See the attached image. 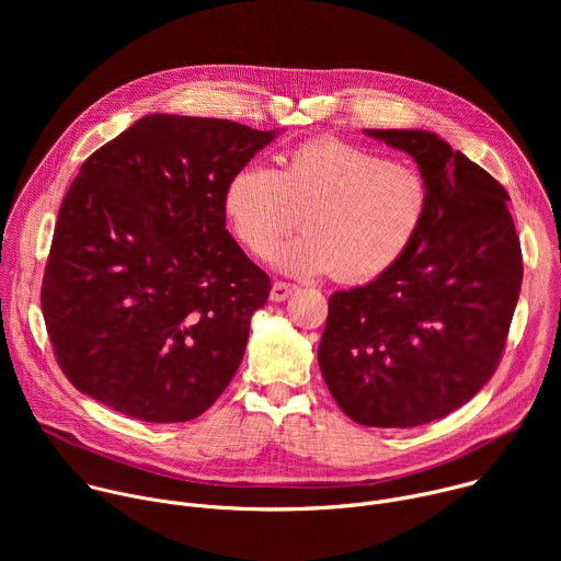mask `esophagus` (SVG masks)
<instances>
[{"mask_svg":"<svg viewBox=\"0 0 561 561\" xmlns=\"http://www.w3.org/2000/svg\"><path fill=\"white\" fill-rule=\"evenodd\" d=\"M295 286L293 284H286V282H275L273 288H271V301H284L293 295Z\"/></svg>","mask_w":561,"mask_h":561,"instance_id":"1","label":"esophagus"}]
</instances>
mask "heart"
Here are the masks:
<instances>
[{
    "instance_id": "1",
    "label": "heart",
    "mask_w": 561,
    "mask_h": 561,
    "mask_svg": "<svg viewBox=\"0 0 561 561\" xmlns=\"http://www.w3.org/2000/svg\"><path fill=\"white\" fill-rule=\"evenodd\" d=\"M431 210L426 178L362 146L327 137L295 148L279 171L244 167L224 191L237 242L293 277L333 273L366 284L392 271L417 242Z\"/></svg>"
}]
</instances>
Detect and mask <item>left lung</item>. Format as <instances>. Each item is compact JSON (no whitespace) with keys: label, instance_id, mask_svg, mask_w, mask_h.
<instances>
[{"label":"left lung","instance_id":"obj_1","mask_svg":"<svg viewBox=\"0 0 561 561\" xmlns=\"http://www.w3.org/2000/svg\"><path fill=\"white\" fill-rule=\"evenodd\" d=\"M409 152L431 210L407 257L329 299L317 362L362 426L411 428L463 407L493 377L522 286L508 193L448 141L420 128H366Z\"/></svg>","mask_w":561,"mask_h":561}]
</instances>
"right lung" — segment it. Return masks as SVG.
Instances as JSON below:
<instances>
[{
    "instance_id": "add662e5",
    "label": "right lung",
    "mask_w": 561,
    "mask_h": 561,
    "mask_svg": "<svg viewBox=\"0 0 561 561\" xmlns=\"http://www.w3.org/2000/svg\"><path fill=\"white\" fill-rule=\"evenodd\" d=\"M279 130L154 113L95 150L55 224L42 310L68 381L152 424L208 411L271 293L224 191Z\"/></svg>"
}]
</instances>
